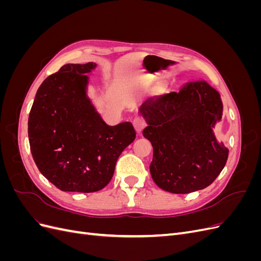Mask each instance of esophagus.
I'll list each match as a JSON object with an SVG mask.
<instances>
[{
    "mask_svg": "<svg viewBox=\"0 0 261 261\" xmlns=\"http://www.w3.org/2000/svg\"><path fill=\"white\" fill-rule=\"evenodd\" d=\"M133 125H134V127H135L136 132L140 133L141 130H143L146 127V121L144 120V117L136 116L135 118H134Z\"/></svg>",
    "mask_w": 261,
    "mask_h": 261,
    "instance_id": "1",
    "label": "esophagus"
}]
</instances>
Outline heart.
Listing matches in <instances>:
<instances>
[{
    "label": "heart",
    "instance_id": "heart-1",
    "mask_svg": "<svg viewBox=\"0 0 261 261\" xmlns=\"http://www.w3.org/2000/svg\"><path fill=\"white\" fill-rule=\"evenodd\" d=\"M155 90H156V91H161V88H160V86H159V87H156V88H155Z\"/></svg>",
    "mask_w": 261,
    "mask_h": 261
}]
</instances>
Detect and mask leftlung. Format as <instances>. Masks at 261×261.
Here are the masks:
<instances>
[{"mask_svg": "<svg viewBox=\"0 0 261 261\" xmlns=\"http://www.w3.org/2000/svg\"><path fill=\"white\" fill-rule=\"evenodd\" d=\"M222 110L219 92L203 81L144 102L139 111L148 126L143 135L153 148L150 173L163 191H199L223 170L228 149L212 132Z\"/></svg>", "mask_w": 261, "mask_h": 261, "instance_id": "left-lung-1", "label": "left lung"}]
</instances>
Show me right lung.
Listing matches in <instances>:
<instances>
[{"label":"right lung","instance_id":"1","mask_svg":"<svg viewBox=\"0 0 261 261\" xmlns=\"http://www.w3.org/2000/svg\"><path fill=\"white\" fill-rule=\"evenodd\" d=\"M96 63L66 64L45 78L28 118L31 154L41 174L63 192L93 193L111 180L136 132L132 123L109 126L87 98Z\"/></svg>","mask_w":261,"mask_h":261}]
</instances>
